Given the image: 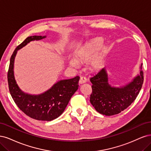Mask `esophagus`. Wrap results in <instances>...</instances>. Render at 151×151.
<instances>
[{
	"instance_id": "obj_1",
	"label": "esophagus",
	"mask_w": 151,
	"mask_h": 151,
	"mask_svg": "<svg viewBox=\"0 0 151 151\" xmlns=\"http://www.w3.org/2000/svg\"><path fill=\"white\" fill-rule=\"evenodd\" d=\"M86 81V78L85 77V76H81L80 77V81H79V83L80 84H82V83H85Z\"/></svg>"
}]
</instances>
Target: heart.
I'll return each mask as SVG.
<instances>
[{"instance_id": "b5f03b06", "label": "heart", "mask_w": 151, "mask_h": 151, "mask_svg": "<svg viewBox=\"0 0 151 151\" xmlns=\"http://www.w3.org/2000/svg\"><path fill=\"white\" fill-rule=\"evenodd\" d=\"M104 40L101 37H96L86 42L78 49L75 53V59L70 60V65L71 66L76 67L78 66L79 63H85L93 58L96 53L99 51L103 45ZM104 51L100 52L99 55L96 56L91 60L89 63V66L92 70H96L99 69L102 65Z\"/></svg>"}]
</instances>
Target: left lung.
<instances>
[{
  "instance_id": "obj_1",
  "label": "left lung",
  "mask_w": 151,
  "mask_h": 151,
  "mask_svg": "<svg viewBox=\"0 0 151 151\" xmlns=\"http://www.w3.org/2000/svg\"><path fill=\"white\" fill-rule=\"evenodd\" d=\"M142 66V65H141ZM143 72L122 88H114L108 83L107 74L101 70L90 78L92 93L90 101L95 110L101 114L110 116L118 114L137 98L144 82Z\"/></svg>"
}]
</instances>
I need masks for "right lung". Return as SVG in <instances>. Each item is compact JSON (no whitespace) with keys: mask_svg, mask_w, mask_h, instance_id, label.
<instances>
[{"mask_svg":"<svg viewBox=\"0 0 151 151\" xmlns=\"http://www.w3.org/2000/svg\"><path fill=\"white\" fill-rule=\"evenodd\" d=\"M46 37L42 36L27 37L14 51L7 72L9 90L14 102L22 111L37 120L51 121L60 116L78 88L80 76L58 81L51 89L40 95H30L19 89L14 76V61L18 50L33 40Z\"/></svg>","mask_w":151,"mask_h":151,"instance_id":"right-lung-1","label":"right lung"}]
</instances>
